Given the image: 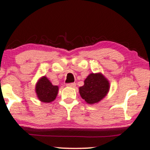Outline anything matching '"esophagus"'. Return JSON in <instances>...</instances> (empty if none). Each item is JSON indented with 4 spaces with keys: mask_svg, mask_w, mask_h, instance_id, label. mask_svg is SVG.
Wrapping results in <instances>:
<instances>
[{
    "mask_svg": "<svg viewBox=\"0 0 150 150\" xmlns=\"http://www.w3.org/2000/svg\"><path fill=\"white\" fill-rule=\"evenodd\" d=\"M67 87H75L76 84L75 83H69V84H66Z\"/></svg>",
    "mask_w": 150,
    "mask_h": 150,
    "instance_id": "34e87169",
    "label": "esophagus"
}]
</instances>
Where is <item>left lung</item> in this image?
Here are the masks:
<instances>
[{
  "mask_svg": "<svg viewBox=\"0 0 150 150\" xmlns=\"http://www.w3.org/2000/svg\"><path fill=\"white\" fill-rule=\"evenodd\" d=\"M84 84L79 87L81 97L89 104L98 103L107 95L109 81L102 74H90L85 79Z\"/></svg>",
  "mask_w": 150,
  "mask_h": 150,
  "instance_id": "8db88e82",
  "label": "left lung"
}]
</instances>
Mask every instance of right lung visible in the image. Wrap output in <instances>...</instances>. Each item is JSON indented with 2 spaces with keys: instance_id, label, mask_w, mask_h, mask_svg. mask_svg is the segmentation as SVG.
<instances>
[{
  "instance_id": "right-lung-1",
  "label": "right lung",
  "mask_w": 150,
  "mask_h": 150,
  "mask_svg": "<svg viewBox=\"0 0 150 150\" xmlns=\"http://www.w3.org/2000/svg\"><path fill=\"white\" fill-rule=\"evenodd\" d=\"M58 86L52 85L50 80L44 76L39 79L35 85L37 97L44 103H50L56 98L58 93Z\"/></svg>"
}]
</instances>
